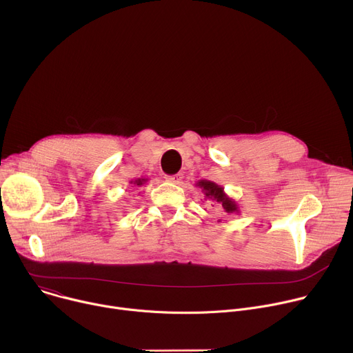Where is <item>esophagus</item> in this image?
<instances>
[{"label": "esophagus", "mask_w": 353, "mask_h": 353, "mask_svg": "<svg viewBox=\"0 0 353 353\" xmlns=\"http://www.w3.org/2000/svg\"><path fill=\"white\" fill-rule=\"evenodd\" d=\"M183 179V174H174V176H166V181L169 183H174V184H179Z\"/></svg>", "instance_id": "34e87169"}]
</instances>
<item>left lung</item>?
Masks as SVG:
<instances>
[{
  "label": "left lung",
  "mask_w": 353,
  "mask_h": 353,
  "mask_svg": "<svg viewBox=\"0 0 353 353\" xmlns=\"http://www.w3.org/2000/svg\"><path fill=\"white\" fill-rule=\"evenodd\" d=\"M196 185L202 188V191L208 199H212V201L220 203L225 213H240L236 201H232L231 198H228L224 194L223 187H220L216 183L209 181V180H199L196 183Z\"/></svg>",
  "instance_id": "1"
}]
</instances>
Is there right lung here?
I'll return each instance as SVG.
<instances>
[{
    "mask_svg": "<svg viewBox=\"0 0 353 353\" xmlns=\"http://www.w3.org/2000/svg\"><path fill=\"white\" fill-rule=\"evenodd\" d=\"M145 181H147V179H137V180L132 181V184H134V187H141L143 184H145Z\"/></svg>",
    "mask_w": 353,
    "mask_h": 353,
    "instance_id": "1",
    "label": "right lung"
}]
</instances>
